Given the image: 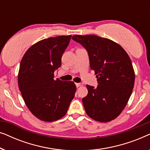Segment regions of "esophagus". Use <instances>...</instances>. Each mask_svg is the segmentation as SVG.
<instances>
[{"mask_svg":"<svg viewBox=\"0 0 150 150\" xmlns=\"http://www.w3.org/2000/svg\"><path fill=\"white\" fill-rule=\"evenodd\" d=\"M76 87H81V86H83V84H81V83H76Z\"/></svg>","mask_w":150,"mask_h":150,"instance_id":"obj_1","label":"esophagus"}]
</instances>
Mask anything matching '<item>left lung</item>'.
Segmentation results:
<instances>
[{
  "instance_id": "obj_1",
  "label": "left lung",
  "mask_w": 150,
  "mask_h": 150,
  "mask_svg": "<svg viewBox=\"0 0 150 150\" xmlns=\"http://www.w3.org/2000/svg\"><path fill=\"white\" fill-rule=\"evenodd\" d=\"M71 39L87 51L98 83L96 88L87 85L88 94L83 98L86 113L98 122H110L124 110L134 87L130 57L120 45L108 39L94 35H76Z\"/></svg>"
}]
</instances>
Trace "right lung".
Returning <instances> with one entry per match:
<instances>
[{
	"instance_id": "add662e5",
	"label": "right lung",
	"mask_w": 150,
	"mask_h": 150,
	"mask_svg": "<svg viewBox=\"0 0 150 150\" xmlns=\"http://www.w3.org/2000/svg\"><path fill=\"white\" fill-rule=\"evenodd\" d=\"M71 35L41 40L22 57L18 86L30 111L44 122H54L66 114L76 87L72 81L54 79Z\"/></svg>"
}]
</instances>
